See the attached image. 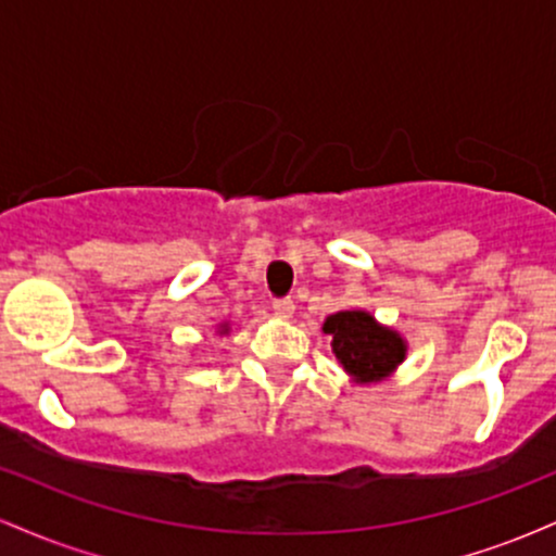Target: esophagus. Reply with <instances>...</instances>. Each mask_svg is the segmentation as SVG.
<instances>
[{
    "mask_svg": "<svg viewBox=\"0 0 556 556\" xmlns=\"http://www.w3.org/2000/svg\"><path fill=\"white\" fill-rule=\"evenodd\" d=\"M271 308H274V314H277L279 318H290L292 314H295V303H292L290 298H277L271 303Z\"/></svg>",
    "mask_w": 556,
    "mask_h": 556,
    "instance_id": "34e87169",
    "label": "esophagus"
}]
</instances>
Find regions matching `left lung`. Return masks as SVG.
<instances>
[{"instance_id":"obj_1","label":"left lung","mask_w":556,"mask_h":556,"mask_svg":"<svg viewBox=\"0 0 556 556\" xmlns=\"http://www.w3.org/2000/svg\"><path fill=\"white\" fill-rule=\"evenodd\" d=\"M324 334L331 337V353L342 368L361 384L392 376L405 361L407 344L394 329L381 327L368 311H340L324 321Z\"/></svg>"}]
</instances>
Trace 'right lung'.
Segmentation results:
<instances>
[{
    "label": "right lung",
    "mask_w": 556,
    "mask_h": 556,
    "mask_svg": "<svg viewBox=\"0 0 556 556\" xmlns=\"http://www.w3.org/2000/svg\"><path fill=\"white\" fill-rule=\"evenodd\" d=\"M225 331H227V324H222V327H219V334H225Z\"/></svg>",
    "instance_id": "1"
}]
</instances>
